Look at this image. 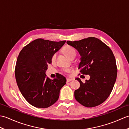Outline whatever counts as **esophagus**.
<instances>
[{
    "label": "esophagus",
    "mask_w": 129,
    "mask_h": 129,
    "mask_svg": "<svg viewBox=\"0 0 129 129\" xmlns=\"http://www.w3.org/2000/svg\"><path fill=\"white\" fill-rule=\"evenodd\" d=\"M73 80L72 79H67V82H70V81Z\"/></svg>",
    "instance_id": "esophagus-1"
}]
</instances>
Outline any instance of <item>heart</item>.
I'll list each match as a JSON object with an SVG mask.
<instances>
[{"label": "heart", "instance_id": "heart-1", "mask_svg": "<svg viewBox=\"0 0 129 129\" xmlns=\"http://www.w3.org/2000/svg\"><path fill=\"white\" fill-rule=\"evenodd\" d=\"M62 51L63 53L65 54V55H66L68 58L69 59H72V58H74V57L76 56V52L75 49L74 48H73L72 46H70L69 45H66L64 46V48L62 49ZM56 53H55L51 57V60L53 61H55V60L56 59ZM64 72L66 73H70L71 72V70L70 69H65L64 70Z\"/></svg>", "mask_w": 129, "mask_h": 129}]
</instances>
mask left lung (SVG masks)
<instances>
[{"label": "left lung", "mask_w": 129, "mask_h": 129, "mask_svg": "<svg viewBox=\"0 0 129 129\" xmlns=\"http://www.w3.org/2000/svg\"><path fill=\"white\" fill-rule=\"evenodd\" d=\"M68 45L78 51L81 56L80 74L89 75L90 79L80 84L75 90L76 100L87 108L100 105L108 98L117 77L116 60L113 51L98 38L89 37L79 41H67Z\"/></svg>", "instance_id": "obj_1"}]
</instances>
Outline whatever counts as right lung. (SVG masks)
<instances>
[{"mask_svg":"<svg viewBox=\"0 0 129 129\" xmlns=\"http://www.w3.org/2000/svg\"><path fill=\"white\" fill-rule=\"evenodd\" d=\"M65 42L37 39L24 46L19 54L15 69L16 83L25 100L36 108H46L53 105L66 84V78L61 74L53 80L45 74L53 55Z\"/></svg>","mask_w":129,"mask_h":129,"instance_id":"1","label":"right lung"}]
</instances>
